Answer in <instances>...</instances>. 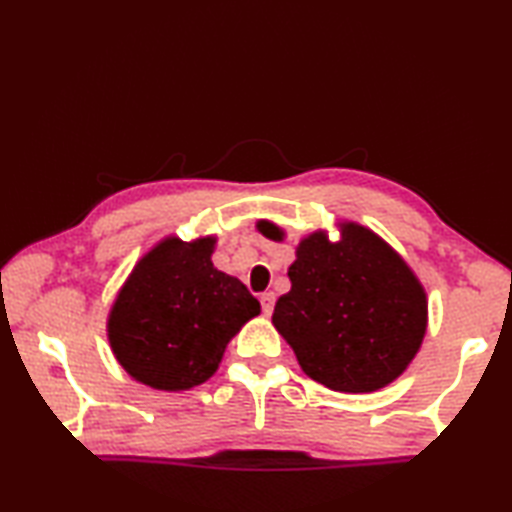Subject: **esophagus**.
<instances>
[{"mask_svg":"<svg viewBox=\"0 0 512 512\" xmlns=\"http://www.w3.org/2000/svg\"><path fill=\"white\" fill-rule=\"evenodd\" d=\"M259 302H262V311H264V314L271 316L273 305H275V293H273V291L262 293V298H259Z\"/></svg>","mask_w":512,"mask_h":512,"instance_id":"esophagus-1","label":"esophagus"}]
</instances>
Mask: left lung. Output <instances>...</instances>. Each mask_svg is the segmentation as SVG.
Returning a JSON list of instances; mask_svg holds the SVG:
<instances>
[{"label": "left lung", "instance_id": "left-lung-1", "mask_svg": "<svg viewBox=\"0 0 512 512\" xmlns=\"http://www.w3.org/2000/svg\"><path fill=\"white\" fill-rule=\"evenodd\" d=\"M266 239L284 230L257 221ZM329 241L316 230L289 266L291 291L275 302L273 325L305 375L332 391L372 393L409 368L427 332V293L400 253L359 223Z\"/></svg>", "mask_w": 512, "mask_h": 512}]
</instances>
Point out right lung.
<instances>
[{
    "label": "right lung",
    "instance_id": "1",
    "mask_svg": "<svg viewBox=\"0 0 512 512\" xmlns=\"http://www.w3.org/2000/svg\"><path fill=\"white\" fill-rule=\"evenodd\" d=\"M216 237H164L128 275L108 316L110 350L155 391L210 379L241 327L259 311L246 284L212 264Z\"/></svg>",
    "mask_w": 512,
    "mask_h": 512
}]
</instances>
